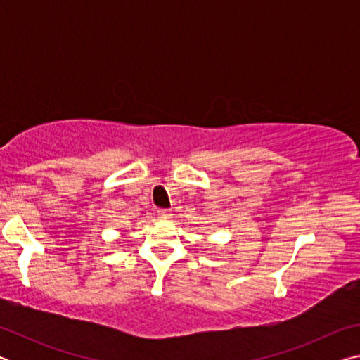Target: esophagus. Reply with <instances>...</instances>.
Returning a JSON list of instances; mask_svg holds the SVG:
<instances>
[{
  "mask_svg": "<svg viewBox=\"0 0 360 360\" xmlns=\"http://www.w3.org/2000/svg\"><path fill=\"white\" fill-rule=\"evenodd\" d=\"M157 214H158V217H160V219H165V221H168V219L173 217L172 210H158Z\"/></svg>",
  "mask_w": 360,
  "mask_h": 360,
  "instance_id": "esophagus-1",
  "label": "esophagus"
}]
</instances>
